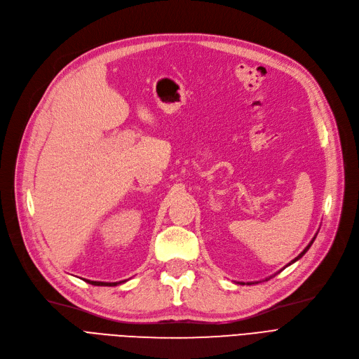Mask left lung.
Returning a JSON list of instances; mask_svg holds the SVG:
<instances>
[{
  "label": "left lung",
  "mask_w": 359,
  "mask_h": 359,
  "mask_svg": "<svg viewBox=\"0 0 359 359\" xmlns=\"http://www.w3.org/2000/svg\"><path fill=\"white\" fill-rule=\"evenodd\" d=\"M314 238H316V237H314ZM314 238H313V240H311V241H310V244H309V246H307V248H306V249H304V250H303V252H301V253H299V255H298V256H297V257H295V259H294V260H292V262H291V263H294V262H295V260H298V259H299V257H301V256H303V255H304V253H306V252H307V250H309V249H310V246H311V244H313V241H314ZM291 263H288V265H291ZM288 265H287V266H288ZM241 284H243V282H241ZM252 284H255V282H249V285H252ZM243 285H244V284H243Z\"/></svg>",
  "instance_id": "1"
}]
</instances>
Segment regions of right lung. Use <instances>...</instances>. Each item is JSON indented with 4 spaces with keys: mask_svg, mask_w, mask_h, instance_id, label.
<instances>
[{
    "mask_svg": "<svg viewBox=\"0 0 359 359\" xmlns=\"http://www.w3.org/2000/svg\"><path fill=\"white\" fill-rule=\"evenodd\" d=\"M86 282H88V284H91V285H97V287H115V285H118V284H122V282H125V280H119V282H99V280H88V279H84Z\"/></svg>",
    "mask_w": 359,
    "mask_h": 359,
    "instance_id": "obj_1",
    "label": "right lung"
}]
</instances>
